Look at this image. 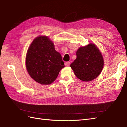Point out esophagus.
<instances>
[{
  "instance_id": "obj_1",
  "label": "esophagus",
  "mask_w": 127,
  "mask_h": 127,
  "mask_svg": "<svg viewBox=\"0 0 127 127\" xmlns=\"http://www.w3.org/2000/svg\"><path fill=\"white\" fill-rule=\"evenodd\" d=\"M65 66H69L70 65V62H66L65 63Z\"/></svg>"
}]
</instances>
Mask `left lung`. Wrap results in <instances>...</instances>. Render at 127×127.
I'll use <instances>...</instances> for the list:
<instances>
[{"instance_id":"1","label":"left lung","mask_w":127,"mask_h":127,"mask_svg":"<svg viewBox=\"0 0 127 127\" xmlns=\"http://www.w3.org/2000/svg\"><path fill=\"white\" fill-rule=\"evenodd\" d=\"M76 55V59L70 65L76 77L84 82L96 78L101 72L104 64L102 54L97 47L90 43L80 47Z\"/></svg>"}]
</instances>
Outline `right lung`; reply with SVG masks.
<instances>
[{"label":"right lung","instance_id":"1","mask_svg":"<svg viewBox=\"0 0 127 127\" xmlns=\"http://www.w3.org/2000/svg\"><path fill=\"white\" fill-rule=\"evenodd\" d=\"M26 65L30 76L42 85H49L56 80L64 67L61 54L46 36L36 37L27 50Z\"/></svg>","mask_w":127,"mask_h":127}]
</instances>
